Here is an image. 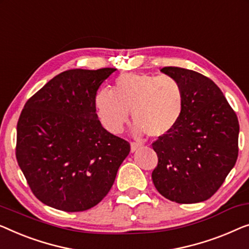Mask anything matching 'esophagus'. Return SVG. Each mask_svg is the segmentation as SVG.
Here are the masks:
<instances>
[{
	"label": "esophagus",
	"instance_id": "esophagus-1",
	"mask_svg": "<svg viewBox=\"0 0 249 249\" xmlns=\"http://www.w3.org/2000/svg\"><path fill=\"white\" fill-rule=\"evenodd\" d=\"M130 147H131V151L133 153V151H136V150H138L140 147H142V145H140V143H138V142H132L131 143H130Z\"/></svg>",
	"mask_w": 249,
	"mask_h": 249
}]
</instances>
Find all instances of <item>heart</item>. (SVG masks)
Masks as SVG:
<instances>
[{
    "instance_id": "heart-1",
    "label": "heart",
    "mask_w": 249,
    "mask_h": 249,
    "mask_svg": "<svg viewBox=\"0 0 249 249\" xmlns=\"http://www.w3.org/2000/svg\"><path fill=\"white\" fill-rule=\"evenodd\" d=\"M95 107L107 131L120 133L132 111L136 132L158 138L178 125L184 109V91L169 75L122 74L112 91L101 89L96 93Z\"/></svg>"
}]
</instances>
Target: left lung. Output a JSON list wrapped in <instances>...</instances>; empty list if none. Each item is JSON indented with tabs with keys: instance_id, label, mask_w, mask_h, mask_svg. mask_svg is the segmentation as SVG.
Masks as SVG:
<instances>
[{
	"instance_id": "1",
	"label": "left lung",
	"mask_w": 249,
	"mask_h": 249,
	"mask_svg": "<svg viewBox=\"0 0 249 249\" xmlns=\"http://www.w3.org/2000/svg\"><path fill=\"white\" fill-rule=\"evenodd\" d=\"M160 71L184 91V109L173 130L151 143L158 157L154 185L176 203L202 202L213 196L238 157L239 124L213 81L181 67Z\"/></svg>"
}]
</instances>
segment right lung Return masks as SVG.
Wrapping results in <instances>:
<instances>
[{
    "mask_svg": "<svg viewBox=\"0 0 249 249\" xmlns=\"http://www.w3.org/2000/svg\"><path fill=\"white\" fill-rule=\"evenodd\" d=\"M114 71H63L24 104L16 156L42 203L66 212L85 211L112 187L130 143L102 127L95 95Z\"/></svg>",
    "mask_w": 249,
    "mask_h": 249,
    "instance_id": "1",
    "label": "right lung"
}]
</instances>
